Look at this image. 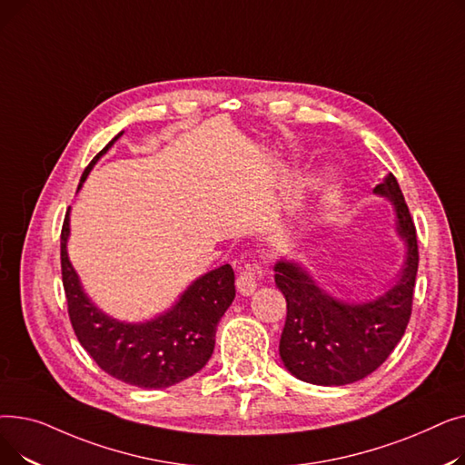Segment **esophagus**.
Returning a JSON list of instances; mask_svg holds the SVG:
<instances>
[{
  "instance_id": "34e87169",
  "label": "esophagus",
  "mask_w": 465,
  "mask_h": 465,
  "mask_svg": "<svg viewBox=\"0 0 465 465\" xmlns=\"http://www.w3.org/2000/svg\"><path fill=\"white\" fill-rule=\"evenodd\" d=\"M260 267L256 263H249L245 265V270H242L237 277V290L241 292L242 296H251L252 292L258 288V277H260Z\"/></svg>"
}]
</instances>
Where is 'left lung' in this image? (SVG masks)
<instances>
[{
  "instance_id": "obj_1",
  "label": "left lung",
  "mask_w": 465,
  "mask_h": 465,
  "mask_svg": "<svg viewBox=\"0 0 465 465\" xmlns=\"http://www.w3.org/2000/svg\"><path fill=\"white\" fill-rule=\"evenodd\" d=\"M396 213V230L405 242V262L394 286L370 302H341L316 284L292 260L275 263V284L286 298V322L279 354L300 381L343 386L373 373L400 343L412 311L419 272L417 230L396 177L375 186Z\"/></svg>"
}]
</instances>
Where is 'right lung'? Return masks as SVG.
Masks as SVG:
<instances>
[{"mask_svg":"<svg viewBox=\"0 0 465 465\" xmlns=\"http://www.w3.org/2000/svg\"><path fill=\"white\" fill-rule=\"evenodd\" d=\"M95 154L84 169L79 188L113 143ZM69 209L60 237L62 281L73 330L84 351L111 377L139 388H167L193 373L209 361L214 351L216 324L235 298V275L232 265H220L195 279L179 302L153 321L132 324L111 319L97 309L79 281L67 256Z\"/></svg>","mask_w":465,"mask_h":465,"instance_id":"add662e5","label":"right lung"}]
</instances>
